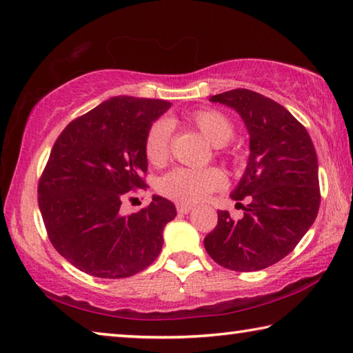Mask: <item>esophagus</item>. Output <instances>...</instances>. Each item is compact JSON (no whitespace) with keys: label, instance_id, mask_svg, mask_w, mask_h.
<instances>
[{"label":"esophagus","instance_id":"1","mask_svg":"<svg viewBox=\"0 0 353 353\" xmlns=\"http://www.w3.org/2000/svg\"><path fill=\"white\" fill-rule=\"evenodd\" d=\"M193 210V205H187V204H179L177 205V212L182 213V214H187Z\"/></svg>","mask_w":353,"mask_h":353}]
</instances>
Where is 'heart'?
Here are the masks:
<instances>
[{"label":"heart","mask_w":353,"mask_h":353,"mask_svg":"<svg viewBox=\"0 0 353 353\" xmlns=\"http://www.w3.org/2000/svg\"><path fill=\"white\" fill-rule=\"evenodd\" d=\"M187 121L194 126L213 146H225L234 139L235 128L223 112L202 109L190 113ZM171 124L166 119H159L151 124L145 137V155L152 166H163L170 159ZM225 185L224 172L218 168L190 170L176 168L159 179L157 191L165 198L179 204H194L208 193L223 188Z\"/></svg>","instance_id":"heart-1"}]
</instances>
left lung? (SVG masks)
<instances>
[{"mask_svg": "<svg viewBox=\"0 0 353 353\" xmlns=\"http://www.w3.org/2000/svg\"><path fill=\"white\" fill-rule=\"evenodd\" d=\"M210 101L236 110L249 132L246 171L230 194L249 204L241 205L244 216L238 221L219 210L204 246L227 270H265L285 259L318 216V155L307 129L276 101L246 88Z\"/></svg>", "mask_w": 353, "mask_h": 353, "instance_id": "left-lung-1", "label": "left lung"}]
</instances>
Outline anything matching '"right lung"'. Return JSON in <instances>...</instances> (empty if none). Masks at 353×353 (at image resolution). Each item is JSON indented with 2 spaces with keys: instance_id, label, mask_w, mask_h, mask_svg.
<instances>
[{
  "instance_id": "right-lung-1",
  "label": "right lung",
  "mask_w": 353,
  "mask_h": 353,
  "mask_svg": "<svg viewBox=\"0 0 353 353\" xmlns=\"http://www.w3.org/2000/svg\"><path fill=\"white\" fill-rule=\"evenodd\" d=\"M171 103L115 97L76 118L59 135L39 182V207L56 250L77 270L101 279H124L157 259L171 201L124 216L128 191L146 188L145 137Z\"/></svg>"
}]
</instances>
